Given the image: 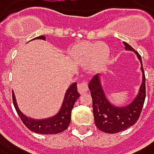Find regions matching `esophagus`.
<instances>
[{"instance_id":"obj_1","label":"esophagus","mask_w":154,"mask_h":154,"mask_svg":"<svg viewBox=\"0 0 154 154\" xmlns=\"http://www.w3.org/2000/svg\"><path fill=\"white\" fill-rule=\"evenodd\" d=\"M78 91L81 94L86 93L88 91V84H87L86 81H82L78 84Z\"/></svg>"}]
</instances>
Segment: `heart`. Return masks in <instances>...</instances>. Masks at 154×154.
Returning a JSON list of instances; mask_svg holds the SVG:
<instances>
[{
    "label": "heart",
    "mask_w": 154,
    "mask_h": 154,
    "mask_svg": "<svg viewBox=\"0 0 154 154\" xmlns=\"http://www.w3.org/2000/svg\"><path fill=\"white\" fill-rule=\"evenodd\" d=\"M109 48L99 42L82 44L78 48L77 56L84 63L94 61V66L99 68L106 63L109 57Z\"/></svg>",
    "instance_id": "b5f03b06"
}]
</instances>
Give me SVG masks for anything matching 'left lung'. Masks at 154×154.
Returning a JSON list of instances; mask_svg holds the SVG:
<instances>
[{"label": "left lung", "instance_id": "obj_1", "mask_svg": "<svg viewBox=\"0 0 154 154\" xmlns=\"http://www.w3.org/2000/svg\"><path fill=\"white\" fill-rule=\"evenodd\" d=\"M123 44L125 45V49L136 53L141 64L140 70L142 72V82L140 91L137 96L133 99V101L126 106H116L112 105L106 97V94L100 82L99 74L94 75L88 84L93 99V113L95 126L101 131L106 133H118L133 126L140 116L145 101V74L141 57L131 46H129L126 42H123Z\"/></svg>", "mask_w": 154, "mask_h": 154}]
</instances>
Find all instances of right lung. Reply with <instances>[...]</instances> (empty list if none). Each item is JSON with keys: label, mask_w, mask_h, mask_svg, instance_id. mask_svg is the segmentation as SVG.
<instances>
[{"label": "right lung", "mask_w": 154, "mask_h": 154, "mask_svg": "<svg viewBox=\"0 0 154 154\" xmlns=\"http://www.w3.org/2000/svg\"><path fill=\"white\" fill-rule=\"evenodd\" d=\"M35 39L46 40V37L44 35H39L35 37ZM80 94L78 93L77 90V82H74L66 91L63 103L61 105V108L59 111V113L56 114L55 116L45 119H33L23 114L17 106L14 92H13V103L21 120L31 131L38 134H57L62 132L70 125L72 110Z\"/></svg>", "instance_id": "add662e5"}]
</instances>
